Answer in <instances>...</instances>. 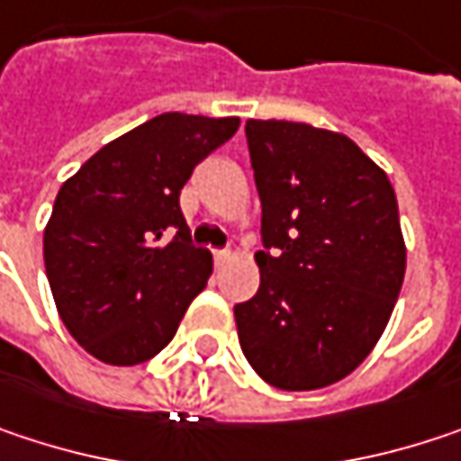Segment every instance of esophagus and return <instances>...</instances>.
<instances>
[{"mask_svg":"<svg viewBox=\"0 0 461 461\" xmlns=\"http://www.w3.org/2000/svg\"><path fill=\"white\" fill-rule=\"evenodd\" d=\"M230 250H213V258L219 261V264H224V261H230Z\"/></svg>","mask_w":461,"mask_h":461,"instance_id":"esophagus-1","label":"esophagus"}]
</instances>
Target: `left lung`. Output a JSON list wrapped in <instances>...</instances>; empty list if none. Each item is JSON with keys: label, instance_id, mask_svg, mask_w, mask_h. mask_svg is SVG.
Returning <instances> with one entry per match:
<instances>
[{"label": "left lung", "instance_id": "left-lung-1", "mask_svg": "<svg viewBox=\"0 0 461 461\" xmlns=\"http://www.w3.org/2000/svg\"><path fill=\"white\" fill-rule=\"evenodd\" d=\"M245 134L267 250L258 293L234 306L240 346L274 388H327L393 314L406 272L396 192L346 134L256 118Z\"/></svg>", "mask_w": 461, "mask_h": 461}]
</instances>
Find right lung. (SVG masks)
<instances>
[{"mask_svg": "<svg viewBox=\"0 0 461 461\" xmlns=\"http://www.w3.org/2000/svg\"><path fill=\"white\" fill-rule=\"evenodd\" d=\"M240 118L163 113L95 152L68 182L44 230V267L65 330L95 358L134 366L160 354L213 256L194 248L179 192L230 142ZM176 229L171 243H160Z\"/></svg>", "mask_w": 461, "mask_h": 461, "instance_id": "add662e5", "label": "right lung"}]
</instances>
